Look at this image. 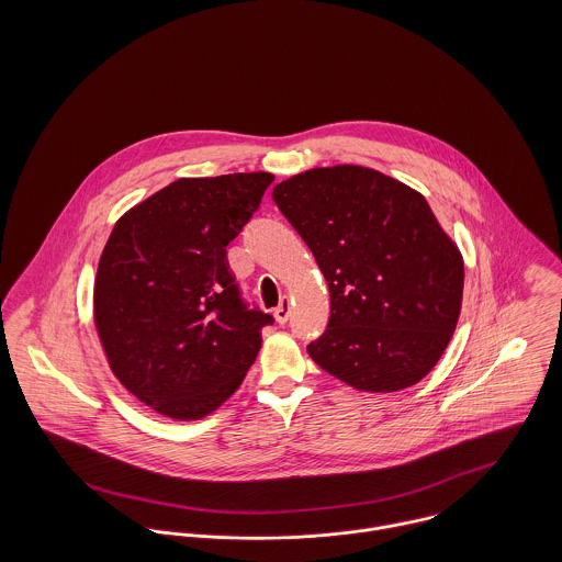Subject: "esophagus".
<instances>
[{"instance_id":"1","label":"esophagus","mask_w":562,"mask_h":562,"mask_svg":"<svg viewBox=\"0 0 562 562\" xmlns=\"http://www.w3.org/2000/svg\"><path fill=\"white\" fill-rule=\"evenodd\" d=\"M290 316H292V305H290L288 299H283L279 303V307L274 310V321H277V324H285V322L290 321Z\"/></svg>"}]
</instances>
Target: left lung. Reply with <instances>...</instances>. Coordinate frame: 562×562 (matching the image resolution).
Masks as SVG:
<instances>
[{
    "mask_svg": "<svg viewBox=\"0 0 562 562\" xmlns=\"http://www.w3.org/2000/svg\"><path fill=\"white\" fill-rule=\"evenodd\" d=\"M272 199L314 252L330 318L310 357L341 383L390 394L419 383L461 316L465 268L426 199L374 168L299 172Z\"/></svg>",
    "mask_w": 562,
    "mask_h": 562,
    "instance_id": "1",
    "label": "left lung"
}]
</instances>
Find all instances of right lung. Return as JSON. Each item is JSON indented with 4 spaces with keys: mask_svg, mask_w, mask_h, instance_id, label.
<instances>
[{
    "mask_svg": "<svg viewBox=\"0 0 562 562\" xmlns=\"http://www.w3.org/2000/svg\"><path fill=\"white\" fill-rule=\"evenodd\" d=\"M272 172L181 177L127 210L99 257L92 310L110 370L177 422L234 396L272 316L248 310L227 244L248 223Z\"/></svg>",
    "mask_w": 562,
    "mask_h": 562,
    "instance_id": "obj_1",
    "label": "right lung"
}]
</instances>
